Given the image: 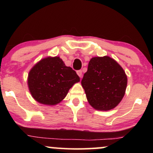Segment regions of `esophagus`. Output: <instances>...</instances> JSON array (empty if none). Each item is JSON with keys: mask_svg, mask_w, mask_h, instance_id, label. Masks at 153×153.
<instances>
[{"mask_svg": "<svg viewBox=\"0 0 153 153\" xmlns=\"http://www.w3.org/2000/svg\"><path fill=\"white\" fill-rule=\"evenodd\" d=\"M76 73H77V74L79 75V76L80 77V78H81V77H82V76H83V73H82V70H78L76 72Z\"/></svg>", "mask_w": 153, "mask_h": 153, "instance_id": "1", "label": "esophagus"}]
</instances>
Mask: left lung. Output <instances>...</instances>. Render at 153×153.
<instances>
[{"label": "left lung", "mask_w": 153, "mask_h": 153, "mask_svg": "<svg viewBox=\"0 0 153 153\" xmlns=\"http://www.w3.org/2000/svg\"><path fill=\"white\" fill-rule=\"evenodd\" d=\"M127 83L125 71L108 56L92 58L81 80L89 104L100 111L112 109L120 103Z\"/></svg>", "instance_id": "left-lung-1"}]
</instances>
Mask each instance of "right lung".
Masks as SVG:
<instances>
[{"instance_id":"right-lung-1","label":"right lung","mask_w":153,"mask_h":153,"mask_svg":"<svg viewBox=\"0 0 153 153\" xmlns=\"http://www.w3.org/2000/svg\"><path fill=\"white\" fill-rule=\"evenodd\" d=\"M80 78L59 57L42 60L31 69L28 84L33 97L39 103L54 105L65 97L68 91Z\"/></svg>"}]
</instances>
